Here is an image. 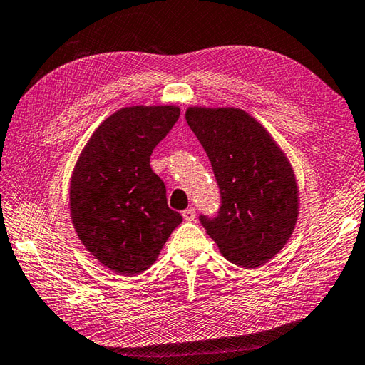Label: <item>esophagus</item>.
Instances as JSON below:
<instances>
[{"mask_svg":"<svg viewBox=\"0 0 365 365\" xmlns=\"http://www.w3.org/2000/svg\"><path fill=\"white\" fill-rule=\"evenodd\" d=\"M182 215H183V218H185V221H195V218H196V210L192 209V207H188L187 210L182 212Z\"/></svg>","mask_w":365,"mask_h":365,"instance_id":"obj_1","label":"esophagus"}]
</instances>
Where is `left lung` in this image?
<instances>
[{
	"label": "left lung",
	"mask_w": 365,
	"mask_h": 365,
	"mask_svg": "<svg viewBox=\"0 0 365 365\" xmlns=\"http://www.w3.org/2000/svg\"><path fill=\"white\" fill-rule=\"evenodd\" d=\"M185 118L215 174L218 215L199 217L221 255L256 269L287 245L299 213L294 173L266 128L235 107H188Z\"/></svg>",
	"instance_id": "1"
}]
</instances>
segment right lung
Instances as JSON below:
<instances>
[{
  "mask_svg": "<svg viewBox=\"0 0 365 365\" xmlns=\"http://www.w3.org/2000/svg\"><path fill=\"white\" fill-rule=\"evenodd\" d=\"M178 115L175 106L123 107L98 126L76 163L69 187L74 230L112 272H144L182 223L150 168V155Z\"/></svg>",
  "mask_w": 365,
  "mask_h": 365,
  "instance_id": "right-lung-1",
  "label": "right lung"
}]
</instances>
